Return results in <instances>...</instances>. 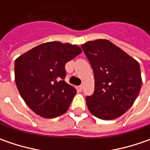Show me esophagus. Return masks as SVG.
Segmentation results:
<instances>
[{"instance_id":"esophagus-1","label":"esophagus","mask_w":150,"mask_h":150,"mask_svg":"<svg viewBox=\"0 0 150 150\" xmlns=\"http://www.w3.org/2000/svg\"><path fill=\"white\" fill-rule=\"evenodd\" d=\"M83 86H78V87H77V89H78V91H79V92H81V91H83Z\"/></svg>"}]
</instances>
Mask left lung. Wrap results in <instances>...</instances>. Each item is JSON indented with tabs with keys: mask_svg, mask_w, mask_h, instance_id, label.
Returning a JSON list of instances; mask_svg holds the SVG:
<instances>
[{
	"mask_svg": "<svg viewBox=\"0 0 150 150\" xmlns=\"http://www.w3.org/2000/svg\"><path fill=\"white\" fill-rule=\"evenodd\" d=\"M93 67L94 93L86 98L89 112L103 120L114 119L134 104L142 86L138 61L107 39L81 46Z\"/></svg>",
	"mask_w": 150,
	"mask_h": 150,
	"instance_id": "obj_1",
	"label": "left lung"
}]
</instances>
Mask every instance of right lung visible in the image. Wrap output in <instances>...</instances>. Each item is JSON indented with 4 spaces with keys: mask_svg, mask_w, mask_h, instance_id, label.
Segmentation results:
<instances>
[{
    "mask_svg": "<svg viewBox=\"0 0 150 150\" xmlns=\"http://www.w3.org/2000/svg\"><path fill=\"white\" fill-rule=\"evenodd\" d=\"M82 52L70 43L49 42L38 45L15 61V81L26 105L46 118L68 110L76 88L67 83L65 64Z\"/></svg>",
    "mask_w": 150,
    "mask_h": 150,
    "instance_id": "1",
    "label": "right lung"
}]
</instances>
